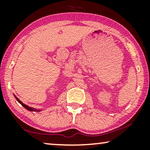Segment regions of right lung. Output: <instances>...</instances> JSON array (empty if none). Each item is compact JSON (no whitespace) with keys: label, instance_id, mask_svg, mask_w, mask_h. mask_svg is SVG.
<instances>
[{"label":"right lung","instance_id":"add662e5","mask_svg":"<svg viewBox=\"0 0 150 150\" xmlns=\"http://www.w3.org/2000/svg\"><path fill=\"white\" fill-rule=\"evenodd\" d=\"M14 95V94H13ZM14 97L16 98V99L17 100V101L19 102V103L21 104V105L23 106V107H24L26 108V109H27L28 110H30V111H37V112H38V111H41V110H40V109H35V108H31V107H30V106H27V105H26L25 104H24L23 102H22L21 101H20V100L18 99V98L16 97V96L14 95Z\"/></svg>","mask_w":150,"mask_h":150}]
</instances>
